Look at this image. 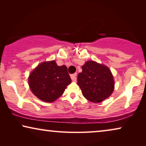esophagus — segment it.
<instances>
[{
    "label": "esophagus",
    "mask_w": 146,
    "mask_h": 146,
    "mask_svg": "<svg viewBox=\"0 0 146 146\" xmlns=\"http://www.w3.org/2000/svg\"><path fill=\"white\" fill-rule=\"evenodd\" d=\"M76 75H77L76 73L73 74H71V75H70V77H71L72 80L74 81V82L76 81Z\"/></svg>",
    "instance_id": "obj_1"
}]
</instances>
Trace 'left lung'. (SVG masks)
<instances>
[{
	"mask_svg": "<svg viewBox=\"0 0 146 146\" xmlns=\"http://www.w3.org/2000/svg\"><path fill=\"white\" fill-rule=\"evenodd\" d=\"M82 69V72L78 75L77 84L88 100L101 102L111 94L114 81L108 68L94 61H88Z\"/></svg>",
	"mask_w": 146,
	"mask_h": 146,
	"instance_id": "1",
	"label": "left lung"
}]
</instances>
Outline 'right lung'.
<instances>
[{"label": "right lung", "mask_w": 146, "mask_h": 146, "mask_svg": "<svg viewBox=\"0 0 146 146\" xmlns=\"http://www.w3.org/2000/svg\"><path fill=\"white\" fill-rule=\"evenodd\" d=\"M71 81L67 67L65 65L59 66L54 60L41 63L29 78L33 93L47 102H52L60 97Z\"/></svg>", "instance_id": "add662e5"}]
</instances>
